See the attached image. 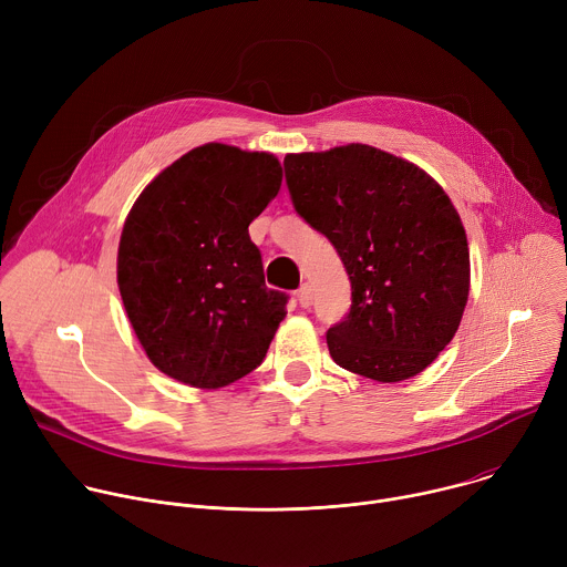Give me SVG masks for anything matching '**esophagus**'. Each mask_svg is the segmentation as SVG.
<instances>
[{"mask_svg":"<svg viewBox=\"0 0 567 567\" xmlns=\"http://www.w3.org/2000/svg\"><path fill=\"white\" fill-rule=\"evenodd\" d=\"M298 302H300V307H311V302H313V289H311V285L309 282H305L300 289H298Z\"/></svg>","mask_w":567,"mask_h":567,"instance_id":"obj_1","label":"esophagus"}]
</instances>
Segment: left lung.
Returning a JSON list of instances; mask_svg holds the SVG:
<instances>
[{"label":"left lung","instance_id":"obj_1","mask_svg":"<svg viewBox=\"0 0 567 567\" xmlns=\"http://www.w3.org/2000/svg\"><path fill=\"white\" fill-rule=\"evenodd\" d=\"M296 213L326 235L350 276L348 316L328 330L332 359L394 383L451 343L468 298L466 233L422 168L372 145L285 156Z\"/></svg>","mask_w":567,"mask_h":567}]
</instances>
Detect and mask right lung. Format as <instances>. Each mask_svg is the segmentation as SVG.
I'll list each match as a JSON object with an SVG mask.
<instances>
[{"instance_id":"add662e5","label":"right lung","mask_w":567,"mask_h":567,"mask_svg":"<svg viewBox=\"0 0 567 567\" xmlns=\"http://www.w3.org/2000/svg\"><path fill=\"white\" fill-rule=\"evenodd\" d=\"M280 184L274 154L206 143L134 202L118 245V289L147 359L164 374L221 388L267 357L289 296L265 285L249 224Z\"/></svg>"}]
</instances>
